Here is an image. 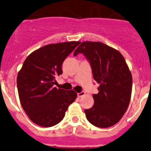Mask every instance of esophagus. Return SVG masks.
<instances>
[{
	"label": "esophagus",
	"mask_w": 151,
	"mask_h": 151,
	"mask_svg": "<svg viewBox=\"0 0 151 151\" xmlns=\"http://www.w3.org/2000/svg\"><path fill=\"white\" fill-rule=\"evenodd\" d=\"M85 93H85V91H81L80 92V93H77V96H78V97H82L83 96H84Z\"/></svg>",
	"instance_id": "34e87169"
}]
</instances>
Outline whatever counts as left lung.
Returning a JSON list of instances; mask_svg holds the SVG:
<instances>
[{"label":"left lung","instance_id":"left-lung-1","mask_svg":"<svg viewBox=\"0 0 151 151\" xmlns=\"http://www.w3.org/2000/svg\"><path fill=\"white\" fill-rule=\"evenodd\" d=\"M83 54L95 81L99 85L93 94L94 104L85 110L90 123L108 128L117 123L128 109L132 91V75L122 54L100 42H83L74 56Z\"/></svg>","mask_w":151,"mask_h":151}]
</instances>
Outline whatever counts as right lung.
<instances>
[{
	"label": "right lung",
	"mask_w": 151,
	"mask_h": 151,
	"mask_svg": "<svg viewBox=\"0 0 151 151\" xmlns=\"http://www.w3.org/2000/svg\"><path fill=\"white\" fill-rule=\"evenodd\" d=\"M80 43L79 41L49 44L25 60L17 77L19 99L29 119L41 127L62 121L77 93L55 87V77L62 74V64Z\"/></svg>",
	"instance_id": "right-lung-1"
}]
</instances>
